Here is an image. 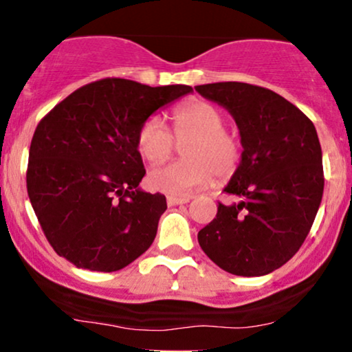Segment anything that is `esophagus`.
Instances as JSON below:
<instances>
[{"label": "esophagus", "instance_id": "1", "mask_svg": "<svg viewBox=\"0 0 352 352\" xmlns=\"http://www.w3.org/2000/svg\"><path fill=\"white\" fill-rule=\"evenodd\" d=\"M188 201H190L188 197H172V195L167 197L168 207H175V205H184V204H188Z\"/></svg>", "mask_w": 352, "mask_h": 352}]
</instances>
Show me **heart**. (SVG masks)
Segmentation results:
<instances>
[{
	"label": "heart",
	"instance_id": "1",
	"mask_svg": "<svg viewBox=\"0 0 352 352\" xmlns=\"http://www.w3.org/2000/svg\"><path fill=\"white\" fill-rule=\"evenodd\" d=\"M173 137L159 117L145 119L137 132V148L148 162H162L183 144L185 160L153 167L147 175L152 190L172 197H188L212 180H225L235 173L240 164L241 147L232 132L225 131V117L212 104L192 100L177 107L172 114ZM189 142L187 143L186 140Z\"/></svg>",
	"mask_w": 352,
	"mask_h": 352
}]
</instances>
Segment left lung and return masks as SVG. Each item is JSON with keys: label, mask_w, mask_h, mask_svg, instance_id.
<instances>
[{"label": "left lung", "mask_w": 352, "mask_h": 352, "mask_svg": "<svg viewBox=\"0 0 352 352\" xmlns=\"http://www.w3.org/2000/svg\"><path fill=\"white\" fill-rule=\"evenodd\" d=\"M195 91L232 114L241 160L218 204L217 218L199 232L213 263L236 276H263L283 266L308 236L324 188L316 129L289 100L246 82H215Z\"/></svg>", "instance_id": "left-lung-1"}]
</instances>
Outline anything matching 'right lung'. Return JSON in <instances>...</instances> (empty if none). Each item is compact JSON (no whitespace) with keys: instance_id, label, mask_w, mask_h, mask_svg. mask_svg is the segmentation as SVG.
I'll return each instance as SVG.
<instances>
[{"instance_id":"1","label":"right lung","mask_w":352,"mask_h":352,"mask_svg":"<svg viewBox=\"0 0 352 352\" xmlns=\"http://www.w3.org/2000/svg\"><path fill=\"white\" fill-rule=\"evenodd\" d=\"M192 92L107 78L59 102L36 127L26 185L54 252L78 268L111 273L147 252L167 210L139 188L137 132L157 109Z\"/></svg>"}]
</instances>
